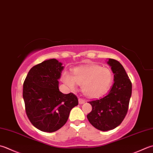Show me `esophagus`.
Listing matches in <instances>:
<instances>
[{
  "label": "esophagus",
  "mask_w": 153,
  "mask_h": 153,
  "mask_svg": "<svg viewBox=\"0 0 153 153\" xmlns=\"http://www.w3.org/2000/svg\"><path fill=\"white\" fill-rule=\"evenodd\" d=\"M78 101H79V104H83V103H84L85 102V100H83V99H82V98H79Z\"/></svg>",
  "instance_id": "34e87169"
}]
</instances>
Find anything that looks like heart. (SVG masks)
I'll list each match as a JSON object with an SVG mask.
<instances>
[{
  "mask_svg": "<svg viewBox=\"0 0 153 153\" xmlns=\"http://www.w3.org/2000/svg\"><path fill=\"white\" fill-rule=\"evenodd\" d=\"M113 80V74L109 68L98 65H90L76 68L73 76L67 72L62 75V81L71 90L77 84L87 96L96 97L103 95L109 89Z\"/></svg>",
  "mask_w": 153,
  "mask_h": 153,
  "instance_id": "heart-1",
  "label": "heart"
}]
</instances>
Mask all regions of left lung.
Segmentation results:
<instances>
[{
	"label": "left lung",
	"instance_id": "1",
	"mask_svg": "<svg viewBox=\"0 0 153 153\" xmlns=\"http://www.w3.org/2000/svg\"><path fill=\"white\" fill-rule=\"evenodd\" d=\"M107 64L114 74V83L108 94L89 101L92 110L87 115L93 126L102 131L112 130L121 123L127 113L132 94V83L123 65L110 58Z\"/></svg>",
	"mask_w": 153,
	"mask_h": 153
}]
</instances>
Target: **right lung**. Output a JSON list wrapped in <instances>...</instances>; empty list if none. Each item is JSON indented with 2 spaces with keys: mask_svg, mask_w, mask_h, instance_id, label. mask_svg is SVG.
I'll return each mask as SVG.
<instances>
[{
  "mask_svg": "<svg viewBox=\"0 0 153 153\" xmlns=\"http://www.w3.org/2000/svg\"><path fill=\"white\" fill-rule=\"evenodd\" d=\"M64 69L56 59H50L32 67L23 84V99L30 121L44 132L52 133L67 122L70 111L78 105L72 93L59 91L58 79Z\"/></svg>",
  "mask_w": 153,
  "mask_h": 153,
  "instance_id": "obj_1",
  "label": "right lung"
}]
</instances>
